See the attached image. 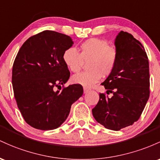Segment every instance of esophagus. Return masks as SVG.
<instances>
[{
  "label": "esophagus",
  "instance_id": "obj_1",
  "mask_svg": "<svg viewBox=\"0 0 160 160\" xmlns=\"http://www.w3.org/2000/svg\"><path fill=\"white\" fill-rule=\"evenodd\" d=\"M89 91V89L87 88H84V93L86 94V93H88Z\"/></svg>",
  "mask_w": 160,
  "mask_h": 160
}]
</instances>
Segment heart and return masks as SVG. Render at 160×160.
<instances>
[{
  "label": "heart",
  "mask_w": 160,
  "mask_h": 160,
  "mask_svg": "<svg viewBox=\"0 0 160 160\" xmlns=\"http://www.w3.org/2000/svg\"><path fill=\"white\" fill-rule=\"evenodd\" d=\"M66 67L72 72H78L84 62H88V71L73 75L72 82L85 87H91L101 77L112 72L118 61L116 47L109 45L104 39L90 38L80 44V53L74 48H67L62 55Z\"/></svg>",
  "instance_id": "b5f03b06"
}]
</instances>
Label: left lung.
Returning <instances> with one entry per match:
<instances>
[{
  "label": "left lung",
  "instance_id": "obj_1",
  "mask_svg": "<svg viewBox=\"0 0 160 160\" xmlns=\"http://www.w3.org/2000/svg\"><path fill=\"white\" fill-rule=\"evenodd\" d=\"M115 46L117 63L102 83L107 94L100 93L92 114L106 128L119 131L139 119L150 97V72L148 55L133 35L121 31L115 39ZM109 93L112 94L110 97Z\"/></svg>",
  "mask_w": 160,
  "mask_h": 160
}]
</instances>
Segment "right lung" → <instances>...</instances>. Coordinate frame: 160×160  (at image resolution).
<instances>
[{"label":"right lung","mask_w":160,"mask_h":160,"mask_svg":"<svg viewBox=\"0 0 160 160\" xmlns=\"http://www.w3.org/2000/svg\"><path fill=\"white\" fill-rule=\"evenodd\" d=\"M72 44L68 35L46 30L30 37L18 52L12 71L14 97L23 119L33 128L60 127L83 94L78 84L61 88L70 76L62 55Z\"/></svg>","instance_id":"1"}]
</instances>
